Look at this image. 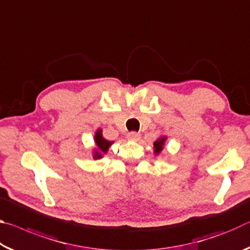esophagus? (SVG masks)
<instances>
[{"label":"esophagus","mask_w":250,"mask_h":250,"mask_svg":"<svg viewBox=\"0 0 250 250\" xmlns=\"http://www.w3.org/2000/svg\"><path fill=\"white\" fill-rule=\"evenodd\" d=\"M140 133L138 132H134V131H132V132H129L128 134H126V138H128V140H131V141H138L139 139H140Z\"/></svg>","instance_id":"1"}]
</instances>
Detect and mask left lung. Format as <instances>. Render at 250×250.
Listing matches in <instances>:
<instances>
[{
	"instance_id": "left-lung-1",
	"label": "left lung",
	"mask_w": 250,
	"mask_h": 250,
	"mask_svg": "<svg viewBox=\"0 0 250 250\" xmlns=\"http://www.w3.org/2000/svg\"><path fill=\"white\" fill-rule=\"evenodd\" d=\"M166 141H167V137H164V135H162V137H160L158 140H156L154 143H153V149H154V154L159 155L161 152H162L163 147H164V145H166Z\"/></svg>"
}]
</instances>
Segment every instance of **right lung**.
Listing matches in <instances>:
<instances>
[{
  "label": "right lung",
  "mask_w": 250,
  "mask_h": 250,
  "mask_svg": "<svg viewBox=\"0 0 250 250\" xmlns=\"http://www.w3.org/2000/svg\"><path fill=\"white\" fill-rule=\"evenodd\" d=\"M95 143H96V147L94 149V151H92V158L97 160V159H101L105 153H107L110 146H111L113 142L104 139L103 135V130L98 129L95 133Z\"/></svg>",
  "instance_id": "add662e5"
}]
</instances>
